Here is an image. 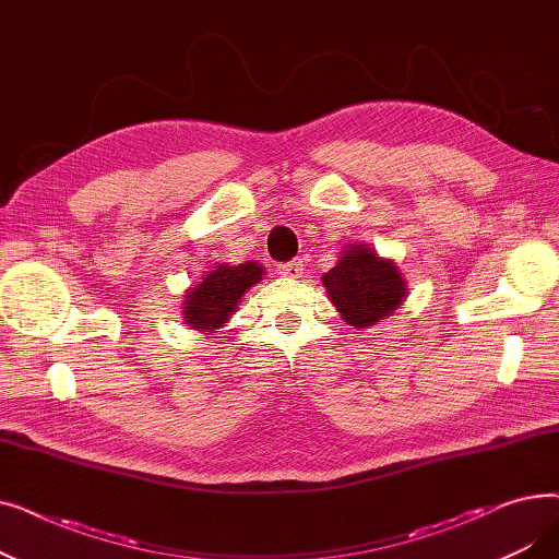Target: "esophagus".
<instances>
[{
	"label": "esophagus",
	"mask_w": 559,
	"mask_h": 559,
	"mask_svg": "<svg viewBox=\"0 0 559 559\" xmlns=\"http://www.w3.org/2000/svg\"><path fill=\"white\" fill-rule=\"evenodd\" d=\"M276 272H278L281 276H285V278H301V274H304V264H301V262H297V260H292V262L278 264Z\"/></svg>",
	"instance_id": "34e87169"
}]
</instances>
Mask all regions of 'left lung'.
Returning <instances> with one entry per match:
<instances>
[{"label": "left lung", "instance_id": "1", "mask_svg": "<svg viewBox=\"0 0 559 559\" xmlns=\"http://www.w3.org/2000/svg\"><path fill=\"white\" fill-rule=\"evenodd\" d=\"M329 297L348 326L358 331L388 319L407 297V285L394 260L380 258L367 245H348L335 267L321 276Z\"/></svg>", "mask_w": 559, "mask_h": 559}]
</instances>
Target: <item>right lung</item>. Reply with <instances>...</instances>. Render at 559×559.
I'll use <instances>...</instances> for the list:
<instances>
[{
    "label": "right lung",
    "instance_id": "add662e5",
    "mask_svg": "<svg viewBox=\"0 0 559 559\" xmlns=\"http://www.w3.org/2000/svg\"><path fill=\"white\" fill-rule=\"evenodd\" d=\"M264 267L255 260L240 264H217L194 287L183 295V319L186 324L203 335L219 333L228 324L230 314L238 310L245 292L260 283Z\"/></svg>",
    "mask_w": 559,
    "mask_h": 559
}]
</instances>
